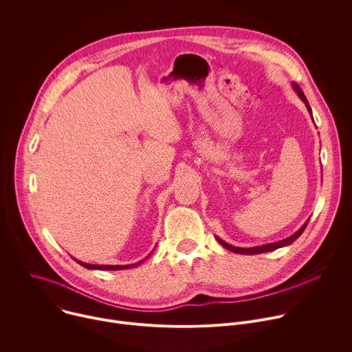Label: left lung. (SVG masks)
<instances>
[{"instance_id":"obj_1","label":"left lung","mask_w":352,"mask_h":352,"mask_svg":"<svg viewBox=\"0 0 352 352\" xmlns=\"http://www.w3.org/2000/svg\"><path fill=\"white\" fill-rule=\"evenodd\" d=\"M294 87H295V90L298 91V96H299L300 98H302V102L307 104V107H308L309 113L312 114L311 106H309V103H308V100H307V97H305L304 91L300 90V89H299V86H298V85H295V83H294ZM307 226H308V223H307V224H304L302 227H300V230H298L294 235H291V236H288V238H285V239H283V241L273 242V243H267V245H263V246H256V248H236V246L228 245L227 242H224V241H223V239H220V238H217V241H219L224 248H227L228 250H231V252H235V254H245V255H258V254H263V252H270V250L278 249V248H281V246H285V245H288V243L294 242V241H295L300 234H302V232L305 231Z\"/></svg>"}]
</instances>
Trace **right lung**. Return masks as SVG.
<instances>
[{"mask_svg": "<svg viewBox=\"0 0 352 352\" xmlns=\"http://www.w3.org/2000/svg\"><path fill=\"white\" fill-rule=\"evenodd\" d=\"M78 263L82 265L86 269H97V270H122V269H128V267L135 266V265H125V266H104V265H102V266H100V265H87V263H82V262H78Z\"/></svg>", "mask_w": 352, "mask_h": 352, "instance_id": "obj_1", "label": "right lung"}]
</instances>
